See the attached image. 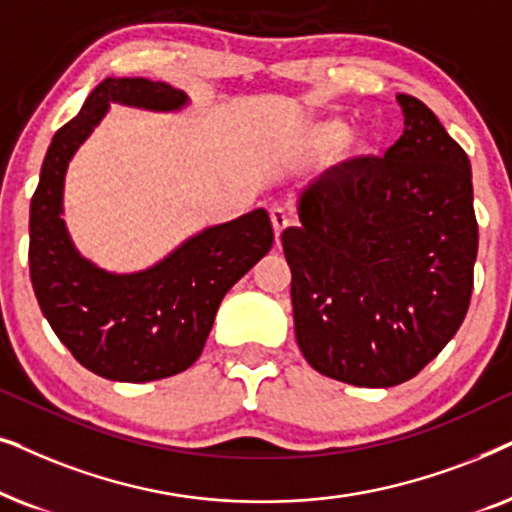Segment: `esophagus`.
<instances>
[{
	"mask_svg": "<svg viewBox=\"0 0 512 512\" xmlns=\"http://www.w3.org/2000/svg\"><path fill=\"white\" fill-rule=\"evenodd\" d=\"M269 217H271V224H274V236H276V243H281V234L288 227L290 220L288 215H285L283 208H271L269 210Z\"/></svg>",
	"mask_w": 512,
	"mask_h": 512,
	"instance_id": "34e87169",
	"label": "esophagus"
}]
</instances>
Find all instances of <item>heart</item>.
Segmentation results:
<instances>
[{
	"instance_id": "heart-1",
	"label": "heart",
	"mask_w": 512,
	"mask_h": 512,
	"mask_svg": "<svg viewBox=\"0 0 512 512\" xmlns=\"http://www.w3.org/2000/svg\"><path fill=\"white\" fill-rule=\"evenodd\" d=\"M349 135V124L342 119H327V121H318V124L311 126L309 131V142L316 149H335L337 145H342ZM363 149H367L370 145L363 142L360 145Z\"/></svg>"
}]
</instances>
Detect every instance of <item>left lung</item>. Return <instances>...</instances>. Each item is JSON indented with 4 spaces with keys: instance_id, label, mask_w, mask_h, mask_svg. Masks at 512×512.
Here are the masks:
<instances>
[{
    "instance_id": "1",
    "label": "left lung",
    "mask_w": 512,
    "mask_h": 512,
    "mask_svg": "<svg viewBox=\"0 0 512 512\" xmlns=\"http://www.w3.org/2000/svg\"><path fill=\"white\" fill-rule=\"evenodd\" d=\"M405 131L384 159L330 168L283 231L306 363L344 384L417 377L466 318L478 257L466 152L424 102L400 93Z\"/></svg>"
}]
</instances>
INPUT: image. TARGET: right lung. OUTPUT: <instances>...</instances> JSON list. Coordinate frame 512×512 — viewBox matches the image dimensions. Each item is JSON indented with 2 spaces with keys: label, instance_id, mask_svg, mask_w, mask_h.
Returning a JSON list of instances; mask_svg holds the SVG:
<instances>
[{
  "label": "right lung",
  "instance_id": "right-lung-1",
  "mask_svg": "<svg viewBox=\"0 0 512 512\" xmlns=\"http://www.w3.org/2000/svg\"><path fill=\"white\" fill-rule=\"evenodd\" d=\"M109 102L170 112L187 95L163 81L105 79L53 135L30 203V281L60 342L86 370L112 381L166 379L201 356L222 297L274 243L267 210L203 229L138 274H109L84 260L63 220L67 163Z\"/></svg>",
  "mask_w": 512,
  "mask_h": 512
}]
</instances>
